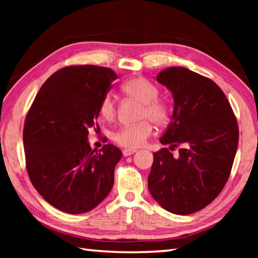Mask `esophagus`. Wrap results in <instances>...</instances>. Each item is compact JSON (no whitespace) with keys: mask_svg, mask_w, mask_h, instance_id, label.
<instances>
[{"mask_svg":"<svg viewBox=\"0 0 258 258\" xmlns=\"http://www.w3.org/2000/svg\"><path fill=\"white\" fill-rule=\"evenodd\" d=\"M135 151H137L135 149H124V150H123V155H124L125 157H127V156L133 155Z\"/></svg>","mask_w":258,"mask_h":258,"instance_id":"obj_1","label":"esophagus"}]
</instances>
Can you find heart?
<instances>
[{
  "instance_id": "heart-1",
  "label": "heart",
  "mask_w": 258,
  "mask_h": 258,
  "mask_svg": "<svg viewBox=\"0 0 258 258\" xmlns=\"http://www.w3.org/2000/svg\"><path fill=\"white\" fill-rule=\"evenodd\" d=\"M121 91L126 97L141 103L139 118L143 120L138 124L123 126L113 133L112 139L117 145L121 147L137 149L145 145L154 132L150 120L157 126H163L167 123L169 118V107L163 100L158 99L159 89L147 78H131L121 85ZM99 112L107 120L115 118L117 106L115 99L110 93L103 94L100 100Z\"/></svg>"
}]
</instances>
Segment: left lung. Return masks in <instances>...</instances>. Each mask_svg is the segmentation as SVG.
Wrapping results in <instances>:
<instances>
[{
  "label": "left lung",
  "instance_id": "1",
  "mask_svg": "<svg viewBox=\"0 0 258 258\" xmlns=\"http://www.w3.org/2000/svg\"><path fill=\"white\" fill-rule=\"evenodd\" d=\"M157 81L173 93L172 120L154 154L148 177L152 197L177 215L198 212L229 180L239 127L231 104L215 82L183 67L166 68ZM180 147L175 156L171 151Z\"/></svg>",
  "mask_w": 258,
  "mask_h": 258
}]
</instances>
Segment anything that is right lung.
Here are the masks:
<instances>
[{
    "label": "right lung",
    "instance_id": "right-lung-1",
    "mask_svg": "<svg viewBox=\"0 0 258 258\" xmlns=\"http://www.w3.org/2000/svg\"><path fill=\"white\" fill-rule=\"evenodd\" d=\"M117 78L111 69L67 66L47 78L27 112L24 149L30 182L59 211L86 213L107 197L121 151L87 142L99 130V102Z\"/></svg>",
    "mask_w": 258,
    "mask_h": 258
}]
</instances>
